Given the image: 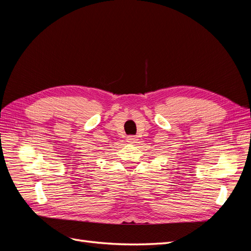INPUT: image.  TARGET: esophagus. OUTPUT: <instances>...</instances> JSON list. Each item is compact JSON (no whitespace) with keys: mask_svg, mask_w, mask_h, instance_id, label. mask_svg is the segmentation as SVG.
I'll return each mask as SVG.
<instances>
[{"mask_svg":"<svg viewBox=\"0 0 251 251\" xmlns=\"http://www.w3.org/2000/svg\"><path fill=\"white\" fill-rule=\"evenodd\" d=\"M137 136H127L126 137V141L128 142V143H131V144H134V143H136L137 142Z\"/></svg>","mask_w":251,"mask_h":251,"instance_id":"obj_1","label":"esophagus"}]
</instances>
